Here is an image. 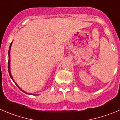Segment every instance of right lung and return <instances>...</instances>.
Returning a JSON list of instances; mask_svg holds the SVG:
<instances>
[{
	"instance_id": "right-lung-1",
	"label": "right lung",
	"mask_w": 120,
	"mask_h": 120,
	"mask_svg": "<svg viewBox=\"0 0 120 120\" xmlns=\"http://www.w3.org/2000/svg\"><path fill=\"white\" fill-rule=\"evenodd\" d=\"M12 42H11V45H10V46H9V61H8V71H9V74L10 76H11V78H12V80L13 81V82H15V84L16 85V86H18V87L20 89V90H21V91H22L23 92H25V93H26V94H28V93H27V92H25V91H23V90H22V89L20 88L19 87V86H18V85H17L16 83L15 82L14 79H13V77H12V75H11V68H10V62H11V55H10V52H11V45H12ZM31 95H32V94H31ZM34 95H36V94H34Z\"/></svg>"
}]
</instances>
